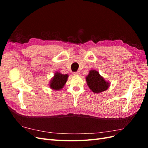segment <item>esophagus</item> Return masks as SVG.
Segmentation results:
<instances>
[{"mask_svg": "<svg viewBox=\"0 0 148 148\" xmlns=\"http://www.w3.org/2000/svg\"><path fill=\"white\" fill-rule=\"evenodd\" d=\"M73 75H79V71H76V72H74Z\"/></svg>", "mask_w": 148, "mask_h": 148, "instance_id": "34e87169", "label": "esophagus"}]
</instances>
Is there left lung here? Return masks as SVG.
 <instances>
[{"instance_id": "1", "label": "left lung", "mask_w": 148, "mask_h": 148, "mask_svg": "<svg viewBox=\"0 0 148 148\" xmlns=\"http://www.w3.org/2000/svg\"><path fill=\"white\" fill-rule=\"evenodd\" d=\"M86 82L89 88L95 93H99L106 91L109 84L106 82L96 70H91L86 77Z\"/></svg>"}]
</instances>
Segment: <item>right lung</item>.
Masks as SVG:
<instances>
[{
	"label": "right lung",
	"mask_w": 148,
	"mask_h": 148,
	"mask_svg": "<svg viewBox=\"0 0 148 148\" xmlns=\"http://www.w3.org/2000/svg\"><path fill=\"white\" fill-rule=\"evenodd\" d=\"M68 77L69 75L66 74L63 75L57 72L51 82V88L56 89V90H59V89H61L66 82Z\"/></svg>",
	"instance_id": "obj_1"
}]
</instances>
